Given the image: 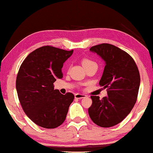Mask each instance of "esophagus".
Returning a JSON list of instances; mask_svg holds the SVG:
<instances>
[{
  "instance_id": "1",
  "label": "esophagus",
  "mask_w": 153,
  "mask_h": 153,
  "mask_svg": "<svg viewBox=\"0 0 153 153\" xmlns=\"http://www.w3.org/2000/svg\"><path fill=\"white\" fill-rule=\"evenodd\" d=\"M86 97V96L85 95V94H76L74 96L75 99H83V98H85Z\"/></svg>"
}]
</instances>
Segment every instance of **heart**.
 Returning <instances> with one entry per match:
<instances>
[{"label":"heart","mask_w":153,"mask_h":153,"mask_svg":"<svg viewBox=\"0 0 153 153\" xmlns=\"http://www.w3.org/2000/svg\"><path fill=\"white\" fill-rule=\"evenodd\" d=\"M93 64H96V63L94 61H92V60L89 59H84L82 60V65L84 67V68H86V67H88V66L91 65H93Z\"/></svg>","instance_id":"b5f03b06"}]
</instances>
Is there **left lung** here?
Returning <instances> with one entry per match:
<instances>
[{
	"label": "left lung",
	"mask_w": 153,
	"mask_h": 153,
	"mask_svg": "<svg viewBox=\"0 0 153 153\" xmlns=\"http://www.w3.org/2000/svg\"><path fill=\"white\" fill-rule=\"evenodd\" d=\"M105 62L99 85L107 88V97L91 96L88 109L94 123L103 128L117 125L130 114L137 101L140 77L134 60L125 51L103 43L91 47Z\"/></svg>",
	"instance_id": "left-lung-1"
}]
</instances>
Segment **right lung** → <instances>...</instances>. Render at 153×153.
Segmentation results:
<instances>
[{
  "label": "right lung",
  "instance_id": "obj_1",
  "mask_svg": "<svg viewBox=\"0 0 153 153\" xmlns=\"http://www.w3.org/2000/svg\"><path fill=\"white\" fill-rule=\"evenodd\" d=\"M73 52L43 46L28 54L20 65L16 79L19 101L28 118L40 127L55 128L66 119L74 96L63 95L54 89L53 84L63 77V64Z\"/></svg>",
  "mask_w": 153,
  "mask_h": 153
}]
</instances>
